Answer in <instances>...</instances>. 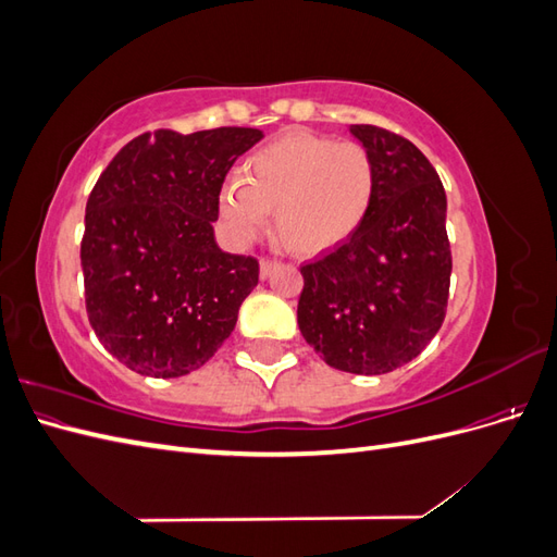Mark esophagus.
<instances>
[{
	"label": "esophagus",
	"instance_id": "34e87169",
	"mask_svg": "<svg viewBox=\"0 0 557 557\" xmlns=\"http://www.w3.org/2000/svg\"><path fill=\"white\" fill-rule=\"evenodd\" d=\"M276 267H278V262H276V260H272V258H262V260H260V278H269V276H272V272H274Z\"/></svg>",
	"mask_w": 557,
	"mask_h": 557
}]
</instances>
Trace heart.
<instances>
[{"instance_id": "heart-1", "label": "heart", "mask_w": 557, "mask_h": 557, "mask_svg": "<svg viewBox=\"0 0 557 557\" xmlns=\"http://www.w3.org/2000/svg\"><path fill=\"white\" fill-rule=\"evenodd\" d=\"M376 190L379 170L367 146L290 129L248 158L244 178L223 185L218 213L234 246L256 242L274 211L285 248L320 256L362 227Z\"/></svg>"}]
</instances>
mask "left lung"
<instances>
[{
  "mask_svg": "<svg viewBox=\"0 0 557 557\" xmlns=\"http://www.w3.org/2000/svg\"><path fill=\"white\" fill-rule=\"evenodd\" d=\"M379 170L362 227L327 256L301 264L297 323L330 367L387 374L440 332L450 288L446 193L430 160L399 134L350 125Z\"/></svg>",
  "mask_w": 557,
  "mask_h": 557,
  "instance_id": "left-lung-1",
  "label": "left lung"
}]
</instances>
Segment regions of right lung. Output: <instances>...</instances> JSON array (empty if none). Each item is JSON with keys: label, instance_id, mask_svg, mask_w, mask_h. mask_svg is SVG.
Here are the masks:
<instances>
[{"label": "right lung", "instance_id": "obj_1", "mask_svg": "<svg viewBox=\"0 0 557 557\" xmlns=\"http://www.w3.org/2000/svg\"><path fill=\"white\" fill-rule=\"evenodd\" d=\"M252 127L146 132L121 148L86 205V311L97 339L132 372H195L237 325L258 285L252 256L218 248V197Z\"/></svg>", "mask_w": 557, "mask_h": 557}]
</instances>
